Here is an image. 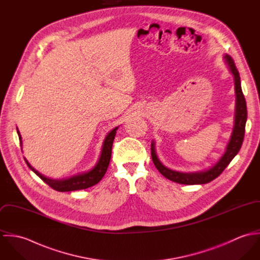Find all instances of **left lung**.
Masks as SVG:
<instances>
[{
  "label": "left lung",
  "instance_id": "left-lung-1",
  "mask_svg": "<svg viewBox=\"0 0 260 260\" xmlns=\"http://www.w3.org/2000/svg\"><path fill=\"white\" fill-rule=\"evenodd\" d=\"M225 62L229 67L230 72L234 77V85H235V96H236V102H235V115H234V126L233 131L230 137V140L227 144V147L225 150V153L222 157L219 159V161L209 168L208 170L199 171V172H190V173H183L171 170L167 167H165L160 160L157 157L156 151H155V142L152 141L151 143V156L153 163L155 167L158 169V171L167 179L179 183V184H186V185H194V184H206L212 180H214L216 177H218L223 172V170L228 166V164L231 162V160L236 156V154L239 152L241 148L244 133H245V124L247 120V108H246V102L244 95L242 93L241 89V83H240V77L238 70L234 64L233 59L229 55L224 56Z\"/></svg>",
  "mask_w": 260,
  "mask_h": 260
}]
</instances>
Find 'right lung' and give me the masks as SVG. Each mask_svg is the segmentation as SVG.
<instances>
[{
  "label": "right lung",
  "instance_id": "1",
  "mask_svg": "<svg viewBox=\"0 0 260 260\" xmlns=\"http://www.w3.org/2000/svg\"><path fill=\"white\" fill-rule=\"evenodd\" d=\"M118 127L114 128L111 130L108 135L106 136L104 142H103V146L101 150V154L99 157V160L97 162V164L94 166L93 169H91L88 172L82 173V174H78L74 175L70 178L67 179H61V180H54V179H50L45 177L44 175L40 174L37 170H35L26 160L29 168L31 170H33L38 176L45 182L47 183L50 187H52L54 190L56 191H60V192H65V191H75V190H81V189H86L88 187L95 185L97 184L105 175L107 168L109 166L110 163V159H111L112 145H113V141L116 135V131H117ZM18 135H19V139H20V143L22 145V137L20 135L19 130H17Z\"/></svg>",
  "mask_w": 260,
  "mask_h": 260
}]
</instances>
